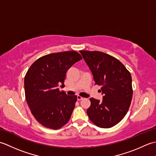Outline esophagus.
Returning a JSON list of instances; mask_svg holds the SVG:
<instances>
[{
  "label": "esophagus",
  "instance_id": "esophagus-1",
  "mask_svg": "<svg viewBox=\"0 0 156 156\" xmlns=\"http://www.w3.org/2000/svg\"><path fill=\"white\" fill-rule=\"evenodd\" d=\"M83 99H84V98L80 97V96H78V97H77V100L78 101H82V100H83Z\"/></svg>",
  "mask_w": 156,
  "mask_h": 156
}]
</instances>
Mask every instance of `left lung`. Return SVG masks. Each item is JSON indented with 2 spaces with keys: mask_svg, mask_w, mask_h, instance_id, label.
<instances>
[{
  "mask_svg": "<svg viewBox=\"0 0 156 156\" xmlns=\"http://www.w3.org/2000/svg\"><path fill=\"white\" fill-rule=\"evenodd\" d=\"M93 76L101 86L102 101L90 98L87 109L90 120L101 128H110L120 122L130 107L133 89L130 72L112 56L101 51H80Z\"/></svg>",
  "mask_w": 156,
  "mask_h": 156,
  "instance_id": "8db88e82",
  "label": "left lung"
}]
</instances>
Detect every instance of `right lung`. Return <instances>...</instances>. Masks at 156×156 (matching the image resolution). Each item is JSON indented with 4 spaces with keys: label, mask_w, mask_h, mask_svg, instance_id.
<instances>
[{
    "label": "right lung",
    "mask_w": 156,
    "mask_h": 156,
    "mask_svg": "<svg viewBox=\"0 0 156 156\" xmlns=\"http://www.w3.org/2000/svg\"><path fill=\"white\" fill-rule=\"evenodd\" d=\"M74 51L54 53L37 59L25 76V98L31 113L44 127L58 129L70 119L76 96L59 91L64 87L66 72L82 59Z\"/></svg>",
    "instance_id": "right-lung-1"
}]
</instances>
